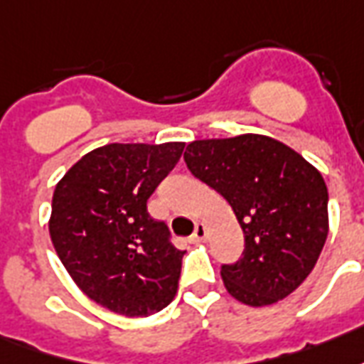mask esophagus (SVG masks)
Returning a JSON list of instances; mask_svg holds the SVG:
<instances>
[{"instance_id": "obj_1", "label": "esophagus", "mask_w": 364, "mask_h": 364, "mask_svg": "<svg viewBox=\"0 0 364 364\" xmlns=\"http://www.w3.org/2000/svg\"><path fill=\"white\" fill-rule=\"evenodd\" d=\"M205 237H208V227H205L203 223H198V225H196V229H193L192 240L193 242H200V240H203Z\"/></svg>"}]
</instances>
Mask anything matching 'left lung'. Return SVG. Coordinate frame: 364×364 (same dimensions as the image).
Wrapping results in <instances>:
<instances>
[{
    "instance_id": "8db88e82",
    "label": "left lung",
    "mask_w": 364,
    "mask_h": 364,
    "mask_svg": "<svg viewBox=\"0 0 364 364\" xmlns=\"http://www.w3.org/2000/svg\"><path fill=\"white\" fill-rule=\"evenodd\" d=\"M186 166L229 201L244 232L242 258L221 266L225 287L248 306L285 299L314 269L328 238L322 174L273 137L198 139Z\"/></svg>"
}]
</instances>
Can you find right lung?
I'll return each mask as SVG.
<instances>
[{"mask_svg": "<svg viewBox=\"0 0 364 364\" xmlns=\"http://www.w3.org/2000/svg\"><path fill=\"white\" fill-rule=\"evenodd\" d=\"M186 143H110L81 156L54 190L50 237L91 301L122 316H151L178 291L184 252L147 211Z\"/></svg>", "mask_w": 364, "mask_h": 364, "instance_id": "add662e5", "label": "right lung"}]
</instances>
